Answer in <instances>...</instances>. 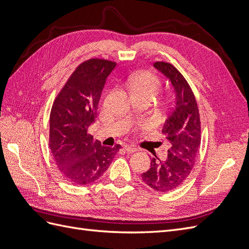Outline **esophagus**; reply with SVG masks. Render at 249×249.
I'll list each match as a JSON object with an SVG mask.
<instances>
[{
  "mask_svg": "<svg viewBox=\"0 0 249 249\" xmlns=\"http://www.w3.org/2000/svg\"><path fill=\"white\" fill-rule=\"evenodd\" d=\"M124 150L126 153H134V152H137V147H135V146H131V145H124Z\"/></svg>",
  "mask_w": 249,
  "mask_h": 249,
  "instance_id": "obj_1",
  "label": "esophagus"
}]
</instances>
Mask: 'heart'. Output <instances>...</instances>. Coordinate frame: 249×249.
<instances>
[{
	"mask_svg": "<svg viewBox=\"0 0 249 249\" xmlns=\"http://www.w3.org/2000/svg\"><path fill=\"white\" fill-rule=\"evenodd\" d=\"M132 93H145L155 96L161 87L160 80L150 71H139L132 74L129 79Z\"/></svg>",
	"mask_w": 249,
	"mask_h": 249,
	"instance_id": "1",
	"label": "heart"
}]
</instances>
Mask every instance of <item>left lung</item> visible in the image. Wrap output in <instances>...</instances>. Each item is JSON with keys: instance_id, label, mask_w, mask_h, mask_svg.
Listing matches in <instances>:
<instances>
[{"instance_id": "obj_1", "label": "left lung", "mask_w": 249, "mask_h": 249, "mask_svg": "<svg viewBox=\"0 0 249 249\" xmlns=\"http://www.w3.org/2000/svg\"><path fill=\"white\" fill-rule=\"evenodd\" d=\"M154 67L166 78L175 96L162 129L169 148L164 160L157 156L150 160L141 178L152 189L167 192L185 182L193 168L200 145V119L194 94L180 72L166 62H155Z\"/></svg>"}]
</instances>
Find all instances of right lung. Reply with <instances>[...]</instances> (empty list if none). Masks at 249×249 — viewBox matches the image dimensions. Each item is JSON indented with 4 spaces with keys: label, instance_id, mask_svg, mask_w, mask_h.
<instances>
[{
    "label": "right lung",
    "instance_id": "right-lung-1",
    "mask_svg": "<svg viewBox=\"0 0 249 249\" xmlns=\"http://www.w3.org/2000/svg\"><path fill=\"white\" fill-rule=\"evenodd\" d=\"M116 63L90 59L78 66L53 104L50 148L63 178L73 185L91 184L108 169L120 148L93 142L88 127L96 118L106 80Z\"/></svg>",
    "mask_w": 249,
    "mask_h": 249
}]
</instances>
